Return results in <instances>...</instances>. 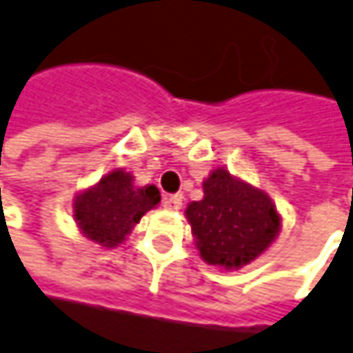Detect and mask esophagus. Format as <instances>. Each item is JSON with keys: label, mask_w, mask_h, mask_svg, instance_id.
Here are the masks:
<instances>
[{"label": "esophagus", "mask_w": 353, "mask_h": 353, "mask_svg": "<svg viewBox=\"0 0 353 353\" xmlns=\"http://www.w3.org/2000/svg\"><path fill=\"white\" fill-rule=\"evenodd\" d=\"M181 204H183L181 194H170V196H165V198H163V206H165V208H170V210H179V208H181Z\"/></svg>", "instance_id": "esophagus-1"}]
</instances>
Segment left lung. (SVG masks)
<instances>
[{
  "label": "left lung",
  "mask_w": 353,
  "mask_h": 353,
  "mask_svg": "<svg viewBox=\"0 0 353 353\" xmlns=\"http://www.w3.org/2000/svg\"><path fill=\"white\" fill-rule=\"evenodd\" d=\"M185 216L204 261L225 268L255 259L280 229L272 200L227 170L210 174L204 181V198L192 202Z\"/></svg>",
  "instance_id": "8db88e82"
}]
</instances>
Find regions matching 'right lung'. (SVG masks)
Returning <instances> with one entry per match:
<instances>
[{
    "mask_svg": "<svg viewBox=\"0 0 353 353\" xmlns=\"http://www.w3.org/2000/svg\"><path fill=\"white\" fill-rule=\"evenodd\" d=\"M155 185L134 188L132 176L116 170L100 183L77 196L73 204L75 221L81 231L104 247L118 245L141 221V216L159 204Z\"/></svg>",
    "mask_w": 353,
    "mask_h": 353,
    "instance_id": "1",
    "label": "right lung"
}]
</instances>
